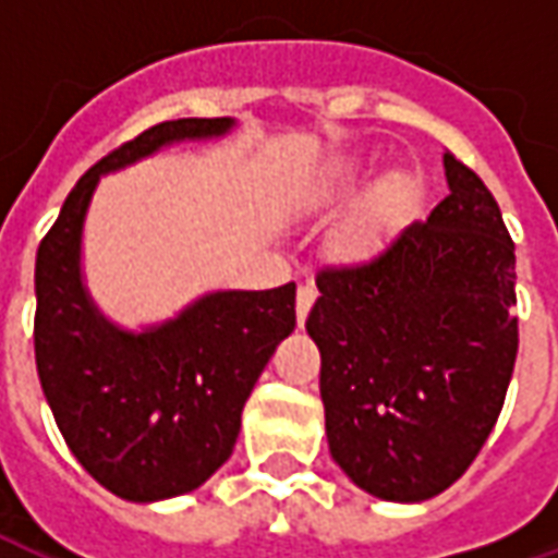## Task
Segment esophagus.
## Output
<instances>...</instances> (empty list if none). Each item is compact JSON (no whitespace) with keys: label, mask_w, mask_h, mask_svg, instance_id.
<instances>
[{"label":"esophagus","mask_w":558,"mask_h":558,"mask_svg":"<svg viewBox=\"0 0 558 558\" xmlns=\"http://www.w3.org/2000/svg\"><path fill=\"white\" fill-rule=\"evenodd\" d=\"M314 302H316V287L314 283H302V287H299V292H295V316H299V323H304V319H307V314H311Z\"/></svg>","instance_id":"esophagus-1"}]
</instances>
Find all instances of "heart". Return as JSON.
<instances>
[{
    "label": "heart",
    "mask_w": 558,
    "mask_h": 558,
    "mask_svg": "<svg viewBox=\"0 0 558 558\" xmlns=\"http://www.w3.org/2000/svg\"><path fill=\"white\" fill-rule=\"evenodd\" d=\"M352 179V170L335 172V187ZM410 203V179L407 175H386L350 208V215L340 220L335 230V254L343 263H359L376 254L386 244L388 232L403 218V208Z\"/></svg>",
    "instance_id": "b5f03b06"
}]
</instances>
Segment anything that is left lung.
I'll list each match as a JSON object with an SVG mask.
<instances>
[{
  "label": "left lung",
  "mask_w": 558,
  "mask_h": 558,
  "mask_svg": "<svg viewBox=\"0 0 558 558\" xmlns=\"http://www.w3.org/2000/svg\"><path fill=\"white\" fill-rule=\"evenodd\" d=\"M448 196L371 259L326 266L307 335L323 355L331 457L362 490H448L499 418L517 362L514 242L499 203L445 151Z\"/></svg>",
  "instance_id": "8db88e82"
}]
</instances>
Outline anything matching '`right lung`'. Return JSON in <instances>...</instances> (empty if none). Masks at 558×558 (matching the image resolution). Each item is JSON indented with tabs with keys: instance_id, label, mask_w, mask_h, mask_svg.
Masks as SVG:
<instances>
[{
	"instance_id": "add662e5",
	"label": "right lung",
	"mask_w": 558,
	"mask_h": 558,
	"mask_svg": "<svg viewBox=\"0 0 558 558\" xmlns=\"http://www.w3.org/2000/svg\"><path fill=\"white\" fill-rule=\"evenodd\" d=\"M230 128L232 119H175L113 148L74 184L35 256V364L44 398L80 466L131 502L196 490L227 463L244 400L295 328V283L211 292L170 323L131 335L83 287V218L104 172Z\"/></svg>"
}]
</instances>
